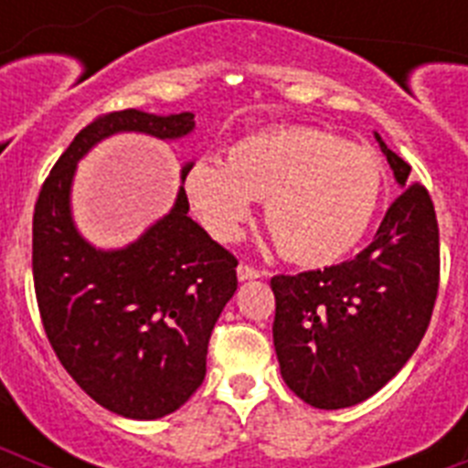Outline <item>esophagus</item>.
Instances as JSON below:
<instances>
[{"instance_id":"obj_1","label":"esophagus","mask_w":468,"mask_h":468,"mask_svg":"<svg viewBox=\"0 0 468 468\" xmlns=\"http://www.w3.org/2000/svg\"><path fill=\"white\" fill-rule=\"evenodd\" d=\"M237 276H239V281H250V279H260V276H262V271L255 270V267H250V264H239Z\"/></svg>"}]
</instances>
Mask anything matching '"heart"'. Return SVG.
<instances>
[{
    "label": "heart",
    "mask_w": 468,
    "mask_h": 468,
    "mask_svg": "<svg viewBox=\"0 0 468 468\" xmlns=\"http://www.w3.org/2000/svg\"><path fill=\"white\" fill-rule=\"evenodd\" d=\"M373 152L314 128H281L239 140L229 159H198L185 177L189 204L213 239L229 243L267 198L264 220L281 253L328 264L366 234L382 194Z\"/></svg>",
    "instance_id": "obj_1"
}]
</instances>
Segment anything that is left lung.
<instances>
[{
	"label": "left lung",
	"mask_w": 468,
	"mask_h": 468,
	"mask_svg": "<svg viewBox=\"0 0 468 468\" xmlns=\"http://www.w3.org/2000/svg\"><path fill=\"white\" fill-rule=\"evenodd\" d=\"M400 194L373 243L325 270L279 274L274 349L304 403L340 410L378 394L415 354L438 295V222L427 187L375 133Z\"/></svg>",
	"instance_id": "left-lung-1"
}]
</instances>
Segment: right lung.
Wrapping results in <instances>:
<instances>
[{"label":"right lung","mask_w":468,"mask_h":468,"mask_svg":"<svg viewBox=\"0 0 468 468\" xmlns=\"http://www.w3.org/2000/svg\"><path fill=\"white\" fill-rule=\"evenodd\" d=\"M192 131V112L102 114L74 135L35 204L32 276L48 342L95 403L128 420L171 415L201 387L239 262L189 218L185 187L138 241L117 250L90 246L72 220L74 171L114 133L177 140ZM192 166L180 171L183 183Z\"/></svg>","instance_id":"obj_1"}]
</instances>
